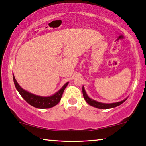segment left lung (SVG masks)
Returning a JSON list of instances; mask_svg holds the SVG:
<instances>
[{"mask_svg":"<svg viewBox=\"0 0 146 146\" xmlns=\"http://www.w3.org/2000/svg\"><path fill=\"white\" fill-rule=\"evenodd\" d=\"M82 93H83L84 98L86 102L89 105H90L93 107L97 108H99V109H109V108H112L118 106H119L122 103L124 102L126 100L127 98L123 100H121L120 102H118L106 104V103L100 102L96 101V100H94L90 98L88 96L86 92L84 86H82Z\"/></svg>","mask_w":146,"mask_h":146,"instance_id":"1","label":"left lung"}]
</instances>
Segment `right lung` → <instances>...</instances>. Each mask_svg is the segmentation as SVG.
<instances>
[{
  "label": "right lung",
  "instance_id": "obj_1",
  "mask_svg": "<svg viewBox=\"0 0 146 146\" xmlns=\"http://www.w3.org/2000/svg\"><path fill=\"white\" fill-rule=\"evenodd\" d=\"M13 80L15 83V87L17 88V91L19 92L20 94L30 105L33 106L37 108L40 109H46L50 108L58 104L60 101L62 96L64 92L67 85L68 84V82H66L58 91L56 92L54 94L50 96H41L35 95L34 94H32L29 92H28L23 88H22L17 81L16 80L15 77L13 74Z\"/></svg>",
  "mask_w": 146,
  "mask_h": 146
}]
</instances>
